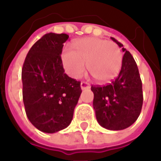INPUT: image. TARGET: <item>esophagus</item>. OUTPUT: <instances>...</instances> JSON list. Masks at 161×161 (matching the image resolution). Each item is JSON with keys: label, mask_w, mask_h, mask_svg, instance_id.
<instances>
[{"label": "esophagus", "mask_w": 161, "mask_h": 161, "mask_svg": "<svg viewBox=\"0 0 161 161\" xmlns=\"http://www.w3.org/2000/svg\"><path fill=\"white\" fill-rule=\"evenodd\" d=\"M90 87V84L87 83V82H85V81H81V82H80V89H81V90L89 89Z\"/></svg>", "instance_id": "obj_1"}]
</instances>
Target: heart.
<instances>
[{"label": "heart", "mask_w": 161, "mask_h": 161, "mask_svg": "<svg viewBox=\"0 0 161 161\" xmlns=\"http://www.w3.org/2000/svg\"><path fill=\"white\" fill-rule=\"evenodd\" d=\"M73 51L65 49L62 61L71 77L79 79L86 71L99 82L114 79L120 71L123 54L120 47L114 42L86 37L73 44Z\"/></svg>", "instance_id": "obj_1"}]
</instances>
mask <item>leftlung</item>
<instances>
[{
    "label": "left lung",
    "mask_w": 161,
    "mask_h": 161,
    "mask_svg": "<svg viewBox=\"0 0 161 161\" xmlns=\"http://www.w3.org/2000/svg\"><path fill=\"white\" fill-rule=\"evenodd\" d=\"M118 47L123 45L114 38ZM125 53L122 68L116 79L106 86H92L93 108L97 121L104 128L119 131L132 125L141 114L142 107V84L139 70L130 52Z\"/></svg>",
    "instance_id": "1"
}]
</instances>
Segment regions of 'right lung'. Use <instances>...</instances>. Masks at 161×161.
Listing matches in <instances>:
<instances>
[{
  "mask_svg": "<svg viewBox=\"0 0 161 161\" xmlns=\"http://www.w3.org/2000/svg\"><path fill=\"white\" fill-rule=\"evenodd\" d=\"M67 34L48 33L28 51L22 67L23 102L28 120L53 133L71 124L81 94L80 82L64 73L61 54Z\"/></svg>",
  "mask_w": 161,
  "mask_h": 161,
  "instance_id": "obj_1",
  "label": "right lung"
}]
</instances>
